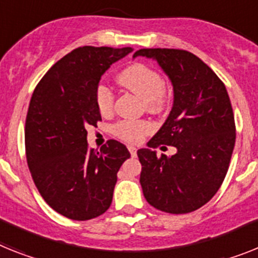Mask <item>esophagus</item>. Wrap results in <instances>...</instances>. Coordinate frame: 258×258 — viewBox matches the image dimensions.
<instances>
[{
    "mask_svg": "<svg viewBox=\"0 0 258 258\" xmlns=\"http://www.w3.org/2000/svg\"><path fill=\"white\" fill-rule=\"evenodd\" d=\"M128 151H130V153H131V156H133V157H135V156H136V148H135V147L130 146Z\"/></svg>",
    "mask_w": 258,
    "mask_h": 258,
    "instance_id": "34e87169",
    "label": "esophagus"
}]
</instances>
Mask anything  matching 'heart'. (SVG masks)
<instances>
[{"mask_svg":"<svg viewBox=\"0 0 258 258\" xmlns=\"http://www.w3.org/2000/svg\"><path fill=\"white\" fill-rule=\"evenodd\" d=\"M118 82L123 88L135 94L146 103L149 111L160 112L166 106L165 82L156 69L135 62L127 67L118 75ZM96 101L99 111L109 114L114 106V94L107 86H98ZM151 131V125L147 122H130L123 120L114 127V133L118 138L128 143H138L143 136Z\"/></svg>","mask_w":258,"mask_h":258,"instance_id":"b5f03b06","label":"heart"}]
</instances>
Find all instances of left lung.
<instances>
[{
	"label": "left lung",
	"instance_id": "1",
	"mask_svg": "<svg viewBox=\"0 0 258 258\" xmlns=\"http://www.w3.org/2000/svg\"><path fill=\"white\" fill-rule=\"evenodd\" d=\"M157 61L173 86L169 115L138 151L140 185L147 202L169 214H187L219 190L235 147V118L228 93L213 69L183 49L143 48L134 57ZM173 145L177 152L159 158L152 148Z\"/></svg>",
	"mask_w": 258,
	"mask_h": 258
}]
</instances>
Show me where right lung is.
<instances>
[{
    "label": "right lung",
    "mask_w": 258,
    "mask_h": 258,
    "mask_svg": "<svg viewBox=\"0 0 258 258\" xmlns=\"http://www.w3.org/2000/svg\"><path fill=\"white\" fill-rule=\"evenodd\" d=\"M130 52L131 47L73 49L32 93L25 128L29 169L43 199L69 219L89 220L107 211L116 173L131 157L116 140L99 151L86 140V128L102 119L96 101L99 80Z\"/></svg>",
    "instance_id": "obj_1"
}]
</instances>
